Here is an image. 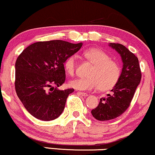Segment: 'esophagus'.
Segmentation results:
<instances>
[{"instance_id":"esophagus-1","label":"esophagus","mask_w":155,"mask_h":155,"mask_svg":"<svg viewBox=\"0 0 155 155\" xmlns=\"http://www.w3.org/2000/svg\"><path fill=\"white\" fill-rule=\"evenodd\" d=\"M78 94H80V95H81L82 96H84V97H87V95H88V94H87V93H83V92H80V91H78Z\"/></svg>"}]
</instances>
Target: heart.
<instances>
[{"mask_svg":"<svg viewBox=\"0 0 155 155\" xmlns=\"http://www.w3.org/2000/svg\"><path fill=\"white\" fill-rule=\"evenodd\" d=\"M85 58L93 64L87 74L88 77L78 78L70 81V85L80 91H108L114 87L121 76V67L116 61L110 59L106 51L98 48H91L83 52ZM77 68L74 55L68 57L64 61V68L70 75L73 76Z\"/></svg>","mask_w":155,"mask_h":155,"instance_id":"b5f03b06","label":"heart"}]
</instances>
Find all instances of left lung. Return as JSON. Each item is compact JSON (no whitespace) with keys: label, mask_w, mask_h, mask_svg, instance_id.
<instances>
[{"label":"left lung","mask_w":155,"mask_h":155,"mask_svg":"<svg viewBox=\"0 0 155 155\" xmlns=\"http://www.w3.org/2000/svg\"><path fill=\"white\" fill-rule=\"evenodd\" d=\"M121 55L123 69L119 81L111 90V94L100 99L96 108L91 114L98 121H108L121 116L130 106L134 93L142 78L138 58L124 45L110 43Z\"/></svg>","instance_id":"obj_1"}]
</instances>
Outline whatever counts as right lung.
Segmentation results:
<instances>
[{"instance_id":"1","label":"right lung","mask_w":155,"mask_h":155,"mask_svg":"<svg viewBox=\"0 0 155 155\" xmlns=\"http://www.w3.org/2000/svg\"><path fill=\"white\" fill-rule=\"evenodd\" d=\"M83 44L62 40L39 41L29 45L17 58L15 89L29 114L42 121L61 115L73 88L57 89L65 81L64 61Z\"/></svg>"}]
</instances>
